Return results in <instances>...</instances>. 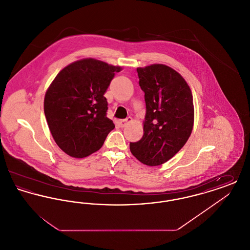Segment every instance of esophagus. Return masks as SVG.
I'll return each mask as SVG.
<instances>
[{
  "instance_id": "34e87169",
  "label": "esophagus",
  "mask_w": 250,
  "mask_h": 250,
  "mask_svg": "<svg viewBox=\"0 0 250 250\" xmlns=\"http://www.w3.org/2000/svg\"><path fill=\"white\" fill-rule=\"evenodd\" d=\"M132 121V118L131 117H128L127 119H125V120H120L119 122H118V125H119L120 127H125V125H126V124L127 123H129V122H131Z\"/></svg>"
}]
</instances>
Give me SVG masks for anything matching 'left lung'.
I'll list each match as a JSON object with an SVG mask.
<instances>
[{
	"instance_id": "8db88e82",
	"label": "left lung",
	"mask_w": 250,
	"mask_h": 250,
	"mask_svg": "<svg viewBox=\"0 0 250 250\" xmlns=\"http://www.w3.org/2000/svg\"><path fill=\"white\" fill-rule=\"evenodd\" d=\"M144 92L146 114L143 138L130 151L147 166H159L176 155L190 137L194 106L185 79L165 64L137 68Z\"/></svg>"
}]
</instances>
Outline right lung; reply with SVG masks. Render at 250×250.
Instances as JSON below:
<instances>
[{"mask_svg":"<svg viewBox=\"0 0 250 250\" xmlns=\"http://www.w3.org/2000/svg\"><path fill=\"white\" fill-rule=\"evenodd\" d=\"M120 66L98 60L74 62L48 87L44 111L50 133L68 155L83 158L98 151L114 129L104 94Z\"/></svg>","mask_w":250,"mask_h":250,"instance_id":"obj_1","label":"right lung"}]
</instances>
